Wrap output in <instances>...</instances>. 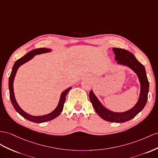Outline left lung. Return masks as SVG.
Returning <instances> with one entry per match:
<instances>
[{
    "label": "left lung",
    "mask_w": 158,
    "mask_h": 158,
    "mask_svg": "<svg viewBox=\"0 0 158 158\" xmlns=\"http://www.w3.org/2000/svg\"><path fill=\"white\" fill-rule=\"evenodd\" d=\"M117 63L130 68L137 74L140 83V94L138 101L130 110L124 112H114L104 107L92 90L89 99L92 106L101 118L110 122L124 123L133 119L144 108L147 103L149 81L145 67L129 51L119 48H113Z\"/></svg>",
    "instance_id": "1"
}]
</instances>
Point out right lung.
<instances>
[{"instance_id": "right-lung-1", "label": "right lung", "mask_w": 158, "mask_h": 158, "mask_svg": "<svg viewBox=\"0 0 158 158\" xmlns=\"http://www.w3.org/2000/svg\"><path fill=\"white\" fill-rule=\"evenodd\" d=\"M50 51H51V49H49V48H36V49L32 50L31 51L29 52L25 56H23L21 59H18L17 61L15 63L13 69H12V71H11L10 75L9 77V93H10V99L12 104H13L15 110L17 111L20 115L23 116L24 118H25L27 120L32 121V122H34V123H43V122H45V121L53 119L55 118H56V117H58L60 113H61V111H63L64 103V102H65L66 96L68 94V92L69 91V90L72 88L71 87H69L68 89H65L61 93L57 106H56V107L55 109V110L52 112H51L50 114H47V115H40V116L32 115L27 114V113L25 112V111H23L19 106V104L17 103V101H16V99H15V94H14V89H13L14 79L15 77L16 73H17V72L18 69L19 68L20 66L22 65V64L28 62L29 60L33 59L34 57V56L37 55L43 54V53H46V52H48Z\"/></svg>"}]
</instances>
